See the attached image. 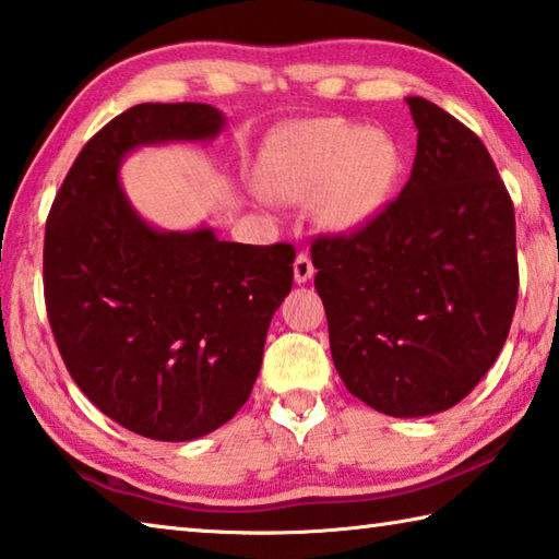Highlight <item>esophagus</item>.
I'll list each match as a JSON object with an SVG mask.
<instances>
[{"label": "esophagus", "mask_w": 559, "mask_h": 559, "mask_svg": "<svg viewBox=\"0 0 559 559\" xmlns=\"http://www.w3.org/2000/svg\"><path fill=\"white\" fill-rule=\"evenodd\" d=\"M314 273V266L308 253H298L296 261H293V278H296V283H308L312 278Z\"/></svg>", "instance_id": "1"}]
</instances>
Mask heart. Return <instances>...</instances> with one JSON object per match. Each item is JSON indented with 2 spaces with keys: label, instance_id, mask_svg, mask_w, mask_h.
<instances>
[{
  "label": "heart",
  "instance_id": "1",
  "mask_svg": "<svg viewBox=\"0 0 559 559\" xmlns=\"http://www.w3.org/2000/svg\"><path fill=\"white\" fill-rule=\"evenodd\" d=\"M403 168L385 131L347 119H306L278 129L261 151L259 180L276 200H308L324 229L354 231L379 215Z\"/></svg>",
  "mask_w": 559,
  "mask_h": 559
}]
</instances>
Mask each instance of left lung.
<instances>
[{"label": "left lung", "instance_id": "8db88e82", "mask_svg": "<svg viewBox=\"0 0 559 559\" xmlns=\"http://www.w3.org/2000/svg\"><path fill=\"white\" fill-rule=\"evenodd\" d=\"M418 154L401 195L352 235L314 237L334 369L393 418L469 395L509 337L519 300L515 215L481 139L423 97L405 99Z\"/></svg>", "mask_w": 559, "mask_h": 559}]
</instances>
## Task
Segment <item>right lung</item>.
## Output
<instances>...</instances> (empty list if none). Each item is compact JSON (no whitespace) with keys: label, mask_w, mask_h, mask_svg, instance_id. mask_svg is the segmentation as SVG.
<instances>
[{"label":"right lung","mask_w":559,"mask_h":559,"mask_svg":"<svg viewBox=\"0 0 559 559\" xmlns=\"http://www.w3.org/2000/svg\"><path fill=\"white\" fill-rule=\"evenodd\" d=\"M222 127L200 103L121 111L80 151L46 219L44 296L70 377L107 418L160 442L235 418L293 286L290 245L154 229L119 186L129 151L210 141Z\"/></svg>","instance_id":"right-lung-1"}]
</instances>
